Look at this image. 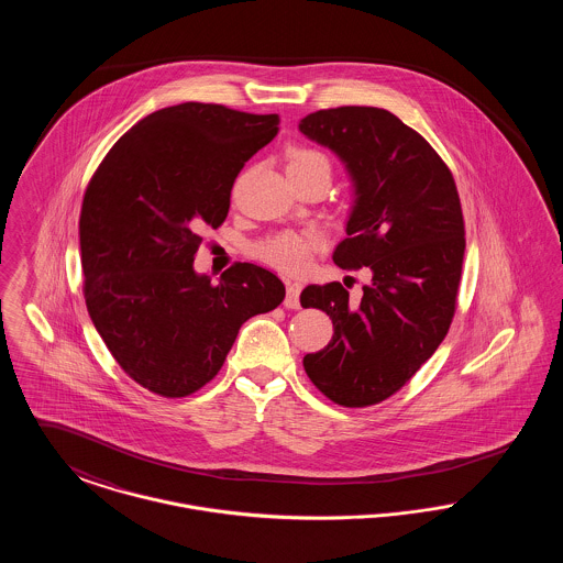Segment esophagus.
<instances>
[{"label": "esophagus", "mask_w": 563, "mask_h": 563, "mask_svg": "<svg viewBox=\"0 0 563 563\" xmlns=\"http://www.w3.org/2000/svg\"><path fill=\"white\" fill-rule=\"evenodd\" d=\"M299 294H301V283H297V280H287V297H285V306H287V308H299Z\"/></svg>", "instance_id": "obj_1"}]
</instances>
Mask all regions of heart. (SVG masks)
Segmentation results:
<instances>
[{"mask_svg": "<svg viewBox=\"0 0 563 563\" xmlns=\"http://www.w3.org/2000/svg\"><path fill=\"white\" fill-rule=\"evenodd\" d=\"M289 162V175L306 173L314 168H329V161L319 150L294 145L287 152ZM322 246V236L317 230H280L276 234H269L264 241L255 242L251 246V253L280 272L297 274L308 268L312 262V255Z\"/></svg>", "mask_w": 563, "mask_h": 563, "instance_id": "obj_1", "label": "heart"}]
</instances>
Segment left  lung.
I'll return each mask as SVG.
<instances>
[{
	"mask_svg": "<svg viewBox=\"0 0 563 563\" xmlns=\"http://www.w3.org/2000/svg\"><path fill=\"white\" fill-rule=\"evenodd\" d=\"M299 129L346 162L356 184L333 262L374 274L358 303L342 283L301 291L303 308L333 321L331 342L306 354L303 369L327 399L369 407L401 390L454 321L466 249L460 196L429 141L386 109H321Z\"/></svg>",
	"mask_w": 563,
	"mask_h": 563,
	"instance_id": "8db88e82",
	"label": "left lung"
}]
</instances>
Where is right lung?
<instances>
[{"label": "right lung", "instance_id": "obj_1", "mask_svg": "<svg viewBox=\"0 0 563 563\" xmlns=\"http://www.w3.org/2000/svg\"><path fill=\"white\" fill-rule=\"evenodd\" d=\"M278 113L181 103L122 134L84 191L80 251L88 314L122 372L181 399L211 382L242 322L285 299L283 280L234 264L213 285L191 264L230 211L234 179L278 134Z\"/></svg>", "mask_w": 563, "mask_h": 563}]
</instances>
